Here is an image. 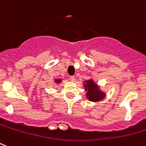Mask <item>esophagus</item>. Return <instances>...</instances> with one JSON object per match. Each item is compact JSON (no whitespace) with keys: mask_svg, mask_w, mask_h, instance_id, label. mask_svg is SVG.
Returning a JSON list of instances; mask_svg holds the SVG:
<instances>
[{"mask_svg":"<svg viewBox=\"0 0 146 146\" xmlns=\"http://www.w3.org/2000/svg\"><path fill=\"white\" fill-rule=\"evenodd\" d=\"M70 80H71V82H74L76 81L75 76H70Z\"/></svg>","mask_w":146,"mask_h":146,"instance_id":"34e87169","label":"esophagus"}]
</instances>
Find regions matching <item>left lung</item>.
<instances>
[{"instance_id": "obj_1", "label": "left lung", "mask_w": 146, "mask_h": 146, "mask_svg": "<svg viewBox=\"0 0 146 146\" xmlns=\"http://www.w3.org/2000/svg\"><path fill=\"white\" fill-rule=\"evenodd\" d=\"M84 87L87 91L86 96L88 100L91 102L100 101L105 96V94L100 90L97 84L93 79H89L84 82Z\"/></svg>"}]
</instances>
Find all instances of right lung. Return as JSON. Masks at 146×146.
I'll list each match as a JSON object with an SVG mask.
<instances>
[{
  "label": "right lung",
  "mask_w": 146,
  "mask_h": 146,
  "mask_svg": "<svg viewBox=\"0 0 146 146\" xmlns=\"http://www.w3.org/2000/svg\"><path fill=\"white\" fill-rule=\"evenodd\" d=\"M61 82H62V79H56V80H55V82L58 83V84Z\"/></svg>",
  "instance_id": "obj_1"
}]
</instances>
